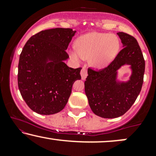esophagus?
<instances>
[{
    "label": "esophagus",
    "instance_id": "obj_1",
    "mask_svg": "<svg viewBox=\"0 0 156 156\" xmlns=\"http://www.w3.org/2000/svg\"><path fill=\"white\" fill-rule=\"evenodd\" d=\"M80 76H81L82 80H85L87 76V70L86 69L85 67H83L81 69V71H80Z\"/></svg>",
    "mask_w": 156,
    "mask_h": 156
}]
</instances>
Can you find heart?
<instances>
[{
	"label": "heart",
	"instance_id": "obj_1",
	"mask_svg": "<svg viewBox=\"0 0 156 156\" xmlns=\"http://www.w3.org/2000/svg\"><path fill=\"white\" fill-rule=\"evenodd\" d=\"M119 40L114 35L104 33L87 34L76 42L77 51L72 53L73 58H89L94 67L101 68L107 65L117 54Z\"/></svg>",
	"mask_w": 156,
	"mask_h": 156
}]
</instances>
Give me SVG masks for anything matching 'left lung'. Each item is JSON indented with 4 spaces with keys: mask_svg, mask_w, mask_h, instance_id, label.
I'll list each match as a JSON object with an SVG mask.
<instances>
[{
    "mask_svg": "<svg viewBox=\"0 0 156 156\" xmlns=\"http://www.w3.org/2000/svg\"><path fill=\"white\" fill-rule=\"evenodd\" d=\"M123 48L106 67L94 70L89 67L84 82L85 93L94 114L116 118L125 114L141 92L145 62L137 40L133 36L119 32ZM124 64L132 66V75L126 83L116 82L117 70Z\"/></svg>",
    "mask_w": 156,
    "mask_h": 156,
    "instance_id": "1",
    "label": "left lung"
}]
</instances>
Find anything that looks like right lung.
<instances>
[{
  "instance_id": "1",
  "label": "right lung",
  "mask_w": 156,
  "mask_h": 156,
  "mask_svg": "<svg viewBox=\"0 0 156 156\" xmlns=\"http://www.w3.org/2000/svg\"><path fill=\"white\" fill-rule=\"evenodd\" d=\"M76 31L56 28L36 34L27 41L20 55L19 90L32 111L50 115L65 107L81 67H69L64 60Z\"/></svg>"
}]
</instances>
